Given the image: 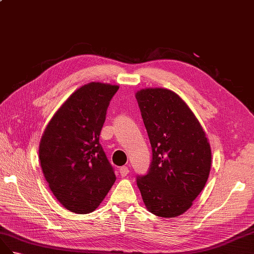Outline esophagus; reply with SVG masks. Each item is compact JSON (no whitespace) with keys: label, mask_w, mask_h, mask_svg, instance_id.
Returning <instances> with one entry per match:
<instances>
[{"label":"esophagus","mask_w":254,"mask_h":254,"mask_svg":"<svg viewBox=\"0 0 254 254\" xmlns=\"http://www.w3.org/2000/svg\"><path fill=\"white\" fill-rule=\"evenodd\" d=\"M119 172H120L121 177H127L128 175L129 170H128V168L127 167V166H122V167L119 169Z\"/></svg>","instance_id":"34e87169"}]
</instances>
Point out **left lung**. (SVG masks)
<instances>
[{
  "label": "left lung",
  "mask_w": 254,
  "mask_h": 254,
  "mask_svg": "<svg viewBox=\"0 0 254 254\" xmlns=\"http://www.w3.org/2000/svg\"><path fill=\"white\" fill-rule=\"evenodd\" d=\"M135 97L152 147L149 171L137 177V186L150 213L175 218L204 188L211 147L200 122L176 92L146 88Z\"/></svg>",
  "instance_id": "1"
}]
</instances>
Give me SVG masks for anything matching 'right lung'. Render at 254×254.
Masks as SVG:
<instances>
[{"label":"right lung","instance_id":"right-lung-1","mask_svg":"<svg viewBox=\"0 0 254 254\" xmlns=\"http://www.w3.org/2000/svg\"><path fill=\"white\" fill-rule=\"evenodd\" d=\"M119 86L91 82L75 90L48 123L39 144L50 190L68 211L91 213L116 181L99 142L107 107Z\"/></svg>","mask_w":254,"mask_h":254}]
</instances>
